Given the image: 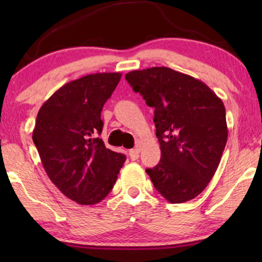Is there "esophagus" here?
Listing matches in <instances>:
<instances>
[{"label": "esophagus", "instance_id": "34e87169", "mask_svg": "<svg viewBox=\"0 0 262 262\" xmlns=\"http://www.w3.org/2000/svg\"><path fill=\"white\" fill-rule=\"evenodd\" d=\"M128 155H130V159L132 161L137 160L139 157V148H135V149H131L130 152H128Z\"/></svg>", "mask_w": 262, "mask_h": 262}]
</instances>
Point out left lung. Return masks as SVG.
Returning a JSON list of instances; mask_svg holds the SVG:
<instances>
[{
	"label": "left lung",
	"instance_id": "8db88e82",
	"mask_svg": "<svg viewBox=\"0 0 262 262\" xmlns=\"http://www.w3.org/2000/svg\"><path fill=\"white\" fill-rule=\"evenodd\" d=\"M125 78L155 108L161 160L146 169L154 187L173 204L195 198L213 178L227 144L223 101L204 82L167 67L134 70Z\"/></svg>",
	"mask_w": 262,
	"mask_h": 262
}]
</instances>
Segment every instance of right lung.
I'll list each match as a JSON object with an SVG mask.
<instances>
[{
	"instance_id": "add662e5",
	"label": "right lung",
	"mask_w": 262,
	"mask_h": 262,
	"mask_svg": "<svg viewBox=\"0 0 262 262\" xmlns=\"http://www.w3.org/2000/svg\"><path fill=\"white\" fill-rule=\"evenodd\" d=\"M120 77V73H98L68 82L38 112L32 138L42 167L56 187L80 205L105 199L126 160L98 137L102 107Z\"/></svg>"
}]
</instances>
